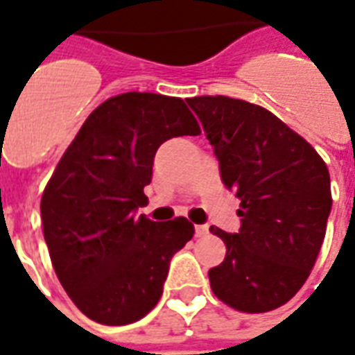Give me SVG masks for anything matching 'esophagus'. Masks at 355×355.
<instances>
[{"label":"esophagus","instance_id":"34e87169","mask_svg":"<svg viewBox=\"0 0 355 355\" xmlns=\"http://www.w3.org/2000/svg\"><path fill=\"white\" fill-rule=\"evenodd\" d=\"M207 234H209L207 224H198V226H196V236H198V238H205Z\"/></svg>","mask_w":355,"mask_h":355}]
</instances>
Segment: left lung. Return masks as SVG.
<instances>
[{
	"instance_id": "left-lung-1",
	"label": "left lung",
	"mask_w": 355,
	"mask_h": 355,
	"mask_svg": "<svg viewBox=\"0 0 355 355\" xmlns=\"http://www.w3.org/2000/svg\"><path fill=\"white\" fill-rule=\"evenodd\" d=\"M220 165L239 198L241 228L228 234L226 257L209 270L211 289L239 312L279 308L297 295L320 254L333 205L325 162L300 135L262 106L230 96H193Z\"/></svg>"
}]
</instances>
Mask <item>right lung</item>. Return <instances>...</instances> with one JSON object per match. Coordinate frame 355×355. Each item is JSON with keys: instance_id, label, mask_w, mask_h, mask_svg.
Listing matches in <instances>:
<instances>
[{"instance_id": "right-lung-1", "label": "right lung", "mask_w": 355, "mask_h": 355, "mask_svg": "<svg viewBox=\"0 0 355 355\" xmlns=\"http://www.w3.org/2000/svg\"><path fill=\"white\" fill-rule=\"evenodd\" d=\"M200 132L182 98L131 91L94 108L66 148L42 196L43 236L58 282L89 320L127 325L157 304L193 224L135 213L148 203L157 148Z\"/></svg>"}]
</instances>
